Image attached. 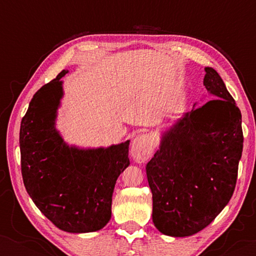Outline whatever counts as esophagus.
I'll use <instances>...</instances> for the list:
<instances>
[{
	"instance_id": "34e87169",
	"label": "esophagus",
	"mask_w": 256,
	"mask_h": 256,
	"mask_svg": "<svg viewBox=\"0 0 256 256\" xmlns=\"http://www.w3.org/2000/svg\"><path fill=\"white\" fill-rule=\"evenodd\" d=\"M154 143L149 135H138L132 140L130 155L136 163H143L152 155Z\"/></svg>"
}]
</instances>
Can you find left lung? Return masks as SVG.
Here are the masks:
<instances>
[{
	"mask_svg": "<svg viewBox=\"0 0 256 256\" xmlns=\"http://www.w3.org/2000/svg\"><path fill=\"white\" fill-rule=\"evenodd\" d=\"M205 72L204 86L213 100L194 104L164 129L146 168L152 222L169 236L204 230L228 204L236 184L244 146L241 112L218 72Z\"/></svg>",
	"mask_w": 256,
	"mask_h": 256,
	"instance_id": "left-lung-1",
	"label": "left lung"
}]
</instances>
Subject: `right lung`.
Instances as JSON below:
<instances>
[{
    "label": "right lung",
    "instance_id": "obj_1",
    "mask_svg": "<svg viewBox=\"0 0 256 256\" xmlns=\"http://www.w3.org/2000/svg\"><path fill=\"white\" fill-rule=\"evenodd\" d=\"M62 70L29 104L20 122V168L26 192L59 230L90 233L112 216L116 180L129 166V140L107 148H80L66 143L56 128L64 96Z\"/></svg>",
    "mask_w": 256,
    "mask_h": 256
}]
</instances>
